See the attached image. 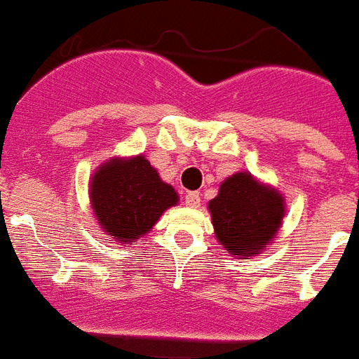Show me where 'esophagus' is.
<instances>
[{"label":"esophagus","mask_w":359,"mask_h":359,"mask_svg":"<svg viewBox=\"0 0 359 359\" xmlns=\"http://www.w3.org/2000/svg\"><path fill=\"white\" fill-rule=\"evenodd\" d=\"M184 203L188 208H198L201 206V195L197 191H188L184 195Z\"/></svg>","instance_id":"1"}]
</instances>
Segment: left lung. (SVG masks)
Returning <instances> with one entry per match:
<instances>
[{"label":"left lung","instance_id":"obj_1","mask_svg":"<svg viewBox=\"0 0 359 359\" xmlns=\"http://www.w3.org/2000/svg\"><path fill=\"white\" fill-rule=\"evenodd\" d=\"M217 239L237 257L255 255L281 226L285 206L273 189L259 184L250 173H236L221 184L208 204Z\"/></svg>","mask_w":359,"mask_h":359}]
</instances>
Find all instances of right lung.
Instances as JSON below:
<instances>
[{
    "label": "right lung",
    "mask_w": 359,
    "mask_h": 359,
    "mask_svg": "<svg viewBox=\"0 0 359 359\" xmlns=\"http://www.w3.org/2000/svg\"><path fill=\"white\" fill-rule=\"evenodd\" d=\"M179 201L144 156L105 162L91 182V203L104 231L122 245L146 236Z\"/></svg>",
    "instance_id": "1"
}]
</instances>
